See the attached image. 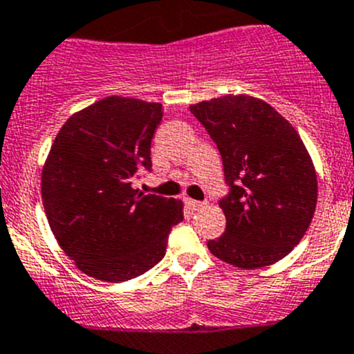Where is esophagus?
I'll return each mask as SVG.
<instances>
[{
    "instance_id": "1",
    "label": "esophagus",
    "mask_w": 354,
    "mask_h": 354,
    "mask_svg": "<svg viewBox=\"0 0 354 354\" xmlns=\"http://www.w3.org/2000/svg\"><path fill=\"white\" fill-rule=\"evenodd\" d=\"M186 205L189 207L191 210H200V209H202L203 205H205V203H203V202H198V200H191V198H186Z\"/></svg>"
}]
</instances>
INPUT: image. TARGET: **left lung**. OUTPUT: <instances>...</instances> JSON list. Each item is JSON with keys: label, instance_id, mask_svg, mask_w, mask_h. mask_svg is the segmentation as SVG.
<instances>
[{"label": "left lung", "instance_id": "obj_1", "mask_svg": "<svg viewBox=\"0 0 354 354\" xmlns=\"http://www.w3.org/2000/svg\"><path fill=\"white\" fill-rule=\"evenodd\" d=\"M216 142L228 194L226 230L209 241L216 258L252 270L302 241L317 202L313 160L297 129L263 100L223 96L189 106Z\"/></svg>", "mask_w": 354, "mask_h": 354}]
</instances>
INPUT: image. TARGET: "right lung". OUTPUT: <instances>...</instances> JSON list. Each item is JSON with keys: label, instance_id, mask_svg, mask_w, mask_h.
Segmentation results:
<instances>
[{"label": "right lung", "instance_id": "obj_1", "mask_svg": "<svg viewBox=\"0 0 354 354\" xmlns=\"http://www.w3.org/2000/svg\"><path fill=\"white\" fill-rule=\"evenodd\" d=\"M161 103L109 96L71 115L41 171L52 233L79 270L122 283L163 259L183 203L133 187L151 171V142Z\"/></svg>", "mask_w": 354, "mask_h": 354}]
</instances>
